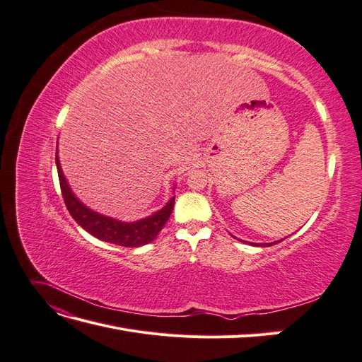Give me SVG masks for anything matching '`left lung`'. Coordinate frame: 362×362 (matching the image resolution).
I'll return each instance as SVG.
<instances>
[{"mask_svg": "<svg viewBox=\"0 0 362 362\" xmlns=\"http://www.w3.org/2000/svg\"><path fill=\"white\" fill-rule=\"evenodd\" d=\"M270 245H272V243H270ZM270 245H269V246H270Z\"/></svg>", "mask_w": 362, "mask_h": 362, "instance_id": "1", "label": "left lung"}]
</instances>
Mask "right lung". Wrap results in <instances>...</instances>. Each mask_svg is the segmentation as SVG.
<instances>
[{"label":"right lung","instance_id":"1","mask_svg":"<svg viewBox=\"0 0 362 362\" xmlns=\"http://www.w3.org/2000/svg\"><path fill=\"white\" fill-rule=\"evenodd\" d=\"M56 164H57L59 181H60V189H62L64 205H66L71 216L75 218V222L81 225L86 231L90 233L93 237L117 246L137 247L152 242V240L158 235L163 226L169 221L173 210L175 196L168 202L166 206L161 208L160 211L152 214L151 217L144 218V221H139L134 223L117 222L115 218H108L105 216L93 213L92 210H89V208L84 206L78 199H76L74 193L71 192L69 185L62 173L57 156H56Z\"/></svg>","mask_w":362,"mask_h":362}]
</instances>
